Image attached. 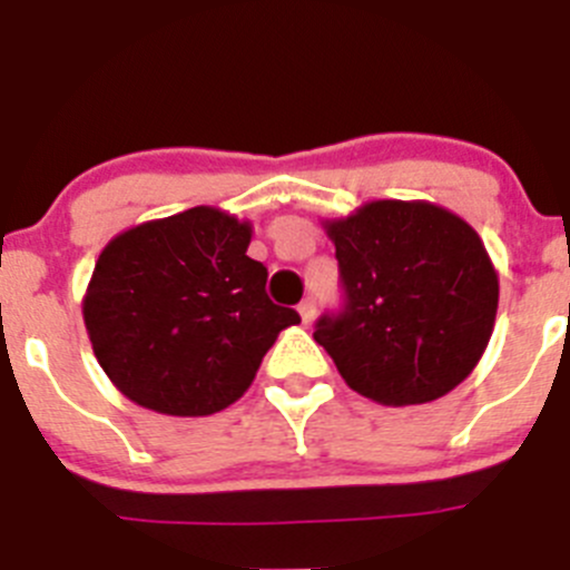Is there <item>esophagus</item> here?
I'll return each mask as SVG.
<instances>
[{
  "mask_svg": "<svg viewBox=\"0 0 570 570\" xmlns=\"http://www.w3.org/2000/svg\"><path fill=\"white\" fill-rule=\"evenodd\" d=\"M297 312H301V317H303V322H312L314 317H317V301H314V297H306V301L301 303V306H297Z\"/></svg>",
  "mask_w": 570,
  "mask_h": 570,
  "instance_id": "obj_1",
  "label": "esophagus"
}]
</instances>
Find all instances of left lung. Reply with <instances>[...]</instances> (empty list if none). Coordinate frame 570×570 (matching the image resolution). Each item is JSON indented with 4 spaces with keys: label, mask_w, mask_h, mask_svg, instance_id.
Listing matches in <instances>:
<instances>
[{
    "label": "left lung",
    "mask_w": 570,
    "mask_h": 570,
    "mask_svg": "<svg viewBox=\"0 0 570 570\" xmlns=\"http://www.w3.org/2000/svg\"><path fill=\"white\" fill-rule=\"evenodd\" d=\"M322 226L344 308L325 314L314 338L344 383L394 407L450 394L497 322L499 275L480 234L430 200H370Z\"/></svg>",
    "instance_id": "8db88e82"
}]
</instances>
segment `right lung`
Returning <instances> with one entry per match:
<instances>
[{"instance_id": "add662e5", "label": "right lung", "mask_w": 570, "mask_h": 570, "mask_svg": "<svg viewBox=\"0 0 570 570\" xmlns=\"http://www.w3.org/2000/svg\"><path fill=\"white\" fill-rule=\"evenodd\" d=\"M250 223L215 206L131 226L101 250L82 317L120 394L168 416H209L250 389L297 312L264 292Z\"/></svg>"}]
</instances>
